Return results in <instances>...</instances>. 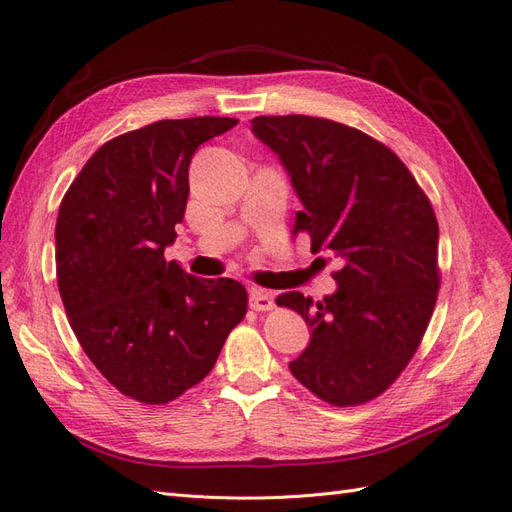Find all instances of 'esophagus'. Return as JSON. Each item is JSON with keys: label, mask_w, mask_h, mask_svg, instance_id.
I'll list each match as a JSON object with an SVG mask.
<instances>
[{"label": "esophagus", "mask_w": 512, "mask_h": 512, "mask_svg": "<svg viewBox=\"0 0 512 512\" xmlns=\"http://www.w3.org/2000/svg\"><path fill=\"white\" fill-rule=\"evenodd\" d=\"M273 297L267 290H260V288H252L250 290V307L254 312H269L273 309Z\"/></svg>", "instance_id": "1"}]
</instances>
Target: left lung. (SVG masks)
I'll return each instance as SVG.
<instances>
[{
  "mask_svg": "<svg viewBox=\"0 0 512 512\" xmlns=\"http://www.w3.org/2000/svg\"><path fill=\"white\" fill-rule=\"evenodd\" d=\"M252 132L290 177L312 252H333L337 290L314 303L275 299L312 329L292 376L333 406L389 389L414 356L438 299V220L406 164L361 130L331 119L254 117Z\"/></svg>",
  "mask_w": 512,
  "mask_h": 512,
  "instance_id": "left-lung-1",
  "label": "left lung"
}]
</instances>
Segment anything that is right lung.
I'll list each match as a JSON object with an SVG mask.
<instances>
[{
    "mask_svg": "<svg viewBox=\"0 0 512 512\" xmlns=\"http://www.w3.org/2000/svg\"><path fill=\"white\" fill-rule=\"evenodd\" d=\"M235 126L190 117L121 134L61 200L55 260L70 327L100 374L143 404H168L203 380L247 312L239 282L203 280L164 258L196 149Z\"/></svg>",
    "mask_w": 512,
    "mask_h": 512,
    "instance_id": "right-lung-1",
    "label": "right lung"
}]
</instances>
